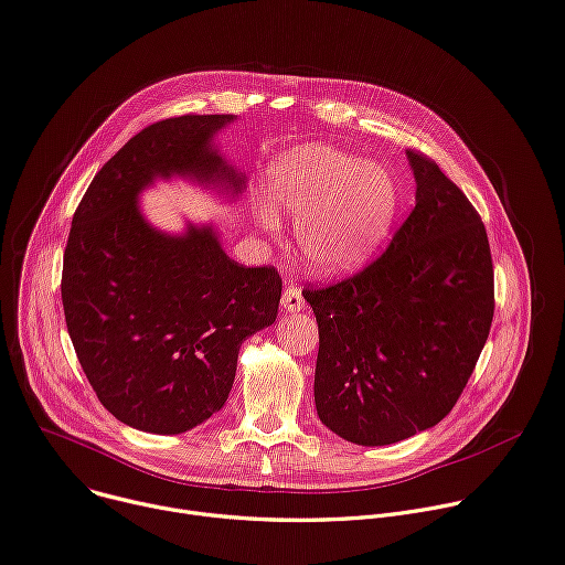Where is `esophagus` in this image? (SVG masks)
I'll return each instance as SVG.
<instances>
[{
	"label": "esophagus",
	"instance_id": "34e87169",
	"mask_svg": "<svg viewBox=\"0 0 565 565\" xmlns=\"http://www.w3.org/2000/svg\"><path fill=\"white\" fill-rule=\"evenodd\" d=\"M282 309L285 311H289V315H298V311H302L305 309V298H302V291L298 289V287H294V285H289V287H285V291H282Z\"/></svg>",
	"mask_w": 565,
	"mask_h": 565
}]
</instances>
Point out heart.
Masks as SVG:
<instances>
[{
	"instance_id": "obj_1",
	"label": "heart",
	"mask_w": 565,
	"mask_h": 565,
	"mask_svg": "<svg viewBox=\"0 0 565 565\" xmlns=\"http://www.w3.org/2000/svg\"><path fill=\"white\" fill-rule=\"evenodd\" d=\"M269 204L256 209L263 226L278 215L298 220L302 260L323 276L363 267L388 237L399 188L388 168L332 146H298L280 154L269 172Z\"/></svg>"
}]
</instances>
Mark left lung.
<instances>
[{
    "instance_id": "left-lung-1",
    "label": "left lung",
    "mask_w": 565,
    "mask_h": 565,
    "mask_svg": "<svg viewBox=\"0 0 565 565\" xmlns=\"http://www.w3.org/2000/svg\"><path fill=\"white\" fill-rule=\"evenodd\" d=\"M415 209L386 254L354 278L302 296L319 323L321 422L361 447L395 445L456 406L489 337L493 267L460 188L406 150Z\"/></svg>"
}]
</instances>
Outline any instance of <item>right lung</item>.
Instances as JSON below:
<instances>
[{"instance_id": "right-lung-1", "label": "right lung", "mask_w": 565, "mask_h": 565, "mask_svg": "<svg viewBox=\"0 0 565 565\" xmlns=\"http://www.w3.org/2000/svg\"><path fill=\"white\" fill-rule=\"evenodd\" d=\"M233 114L159 120L94 177L74 215L62 267L72 343L100 404L132 428L185 433L228 399L239 345L278 317L282 280L239 267L215 222L157 228L141 195L183 179L237 202L246 174L215 137Z\"/></svg>"}]
</instances>
